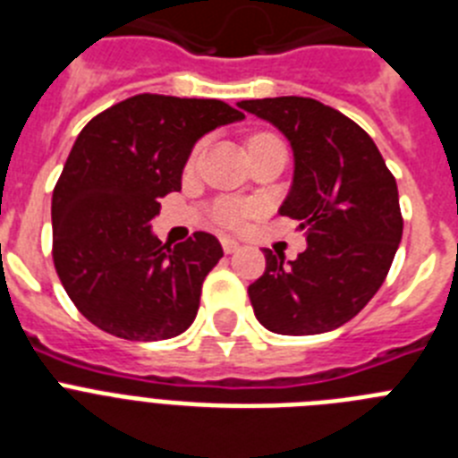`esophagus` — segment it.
Here are the masks:
<instances>
[{
  "label": "esophagus",
  "instance_id": "esophagus-1",
  "mask_svg": "<svg viewBox=\"0 0 458 458\" xmlns=\"http://www.w3.org/2000/svg\"><path fill=\"white\" fill-rule=\"evenodd\" d=\"M222 250H225L226 254H233L241 250V242L233 241V238H222Z\"/></svg>",
  "mask_w": 458,
  "mask_h": 458
}]
</instances>
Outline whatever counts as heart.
I'll return each instance as SVG.
<instances>
[{"label":"heart","mask_w":458,"mask_h":458,"mask_svg":"<svg viewBox=\"0 0 458 458\" xmlns=\"http://www.w3.org/2000/svg\"><path fill=\"white\" fill-rule=\"evenodd\" d=\"M273 140V135H254L252 140ZM199 148L201 147H194L192 156H190V163H194L197 160V156H199ZM252 216V206L248 204H241V201H217L216 208H213V217H216L220 225L225 226H232V229H238V226H242L245 222H248V217Z\"/></svg>","instance_id":"b5f03b06"}]
</instances>
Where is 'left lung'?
<instances>
[{
	"instance_id": "left-lung-1",
	"label": "left lung",
	"mask_w": 458,
	"mask_h": 458,
	"mask_svg": "<svg viewBox=\"0 0 458 458\" xmlns=\"http://www.w3.org/2000/svg\"><path fill=\"white\" fill-rule=\"evenodd\" d=\"M289 140L293 183L282 216L301 222L307 250L284 264L266 254L250 284L254 317L270 333L321 335L344 326L386 282L403 220L396 181L355 121L314 98L241 100Z\"/></svg>"
}]
</instances>
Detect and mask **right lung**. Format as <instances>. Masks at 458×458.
<instances>
[{"mask_svg":"<svg viewBox=\"0 0 458 458\" xmlns=\"http://www.w3.org/2000/svg\"><path fill=\"white\" fill-rule=\"evenodd\" d=\"M241 119L222 100L140 93L84 125L52 192V259L93 326L131 342L176 337L192 326L222 245L194 232L169 248L153 236L151 220L165 194L181 190L197 140Z\"/></svg>","mask_w":458,"mask_h":458,"instance_id":"1","label":"right lung"}]
</instances>
